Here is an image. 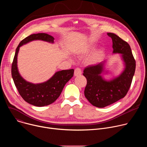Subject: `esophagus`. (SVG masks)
I'll list each match as a JSON object with an SVG mask.
<instances>
[{"instance_id": "1", "label": "esophagus", "mask_w": 147, "mask_h": 147, "mask_svg": "<svg viewBox=\"0 0 147 147\" xmlns=\"http://www.w3.org/2000/svg\"><path fill=\"white\" fill-rule=\"evenodd\" d=\"M82 74V71L81 69L80 68H76L74 70V76H79Z\"/></svg>"}]
</instances>
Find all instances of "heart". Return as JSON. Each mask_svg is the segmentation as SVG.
Returning a JSON list of instances; mask_svg holds the SVG:
<instances>
[{
    "instance_id": "1",
    "label": "heart",
    "mask_w": 147,
    "mask_h": 147,
    "mask_svg": "<svg viewBox=\"0 0 147 147\" xmlns=\"http://www.w3.org/2000/svg\"><path fill=\"white\" fill-rule=\"evenodd\" d=\"M94 47V45L91 44H90V45H88L87 47V50L88 51L90 49H91V48H92ZM101 57V53L100 52H96L95 53H94L90 58V61L91 62H94L96 61V60H98L99 59H100V57Z\"/></svg>"
}]
</instances>
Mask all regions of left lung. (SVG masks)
Instances as JSON below:
<instances>
[{"label":"left lung","mask_w":147,"mask_h":147,"mask_svg":"<svg viewBox=\"0 0 147 147\" xmlns=\"http://www.w3.org/2000/svg\"><path fill=\"white\" fill-rule=\"evenodd\" d=\"M107 34L112 39L113 53L122 54L125 68L121 74L110 81L105 80L101 76L105 61L88 66L84 70L83 76L87 81L85 96L93 106L98 108L107 107L126 95L136 70V60L129 44L115 34Z\"/></svg>","instance_id":"1"}]
</instances>
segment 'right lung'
Segmentation results:
<instances>
[{"label": "right lung", "mask_w": 147, "mask_h": 147, "mask_svg": "<svg viewBox=\"0 0 147 147\" xmlns=\"http://www.w3.org/2000/svg\"><path fill=\"white\" fill-rule=\"evenodd\" d=\"M34 40L54 42V38L45 33L31 34L22 40L16 48L11 65V76L18 93L23 99L32 105L41 107L49 105L59 98L66 84L73 76L74 70L59 71L43 83L35 84L26 81L18 72L17 55L21 46Z\"/></svg>", "instance_id": "1"}]
</instances>
